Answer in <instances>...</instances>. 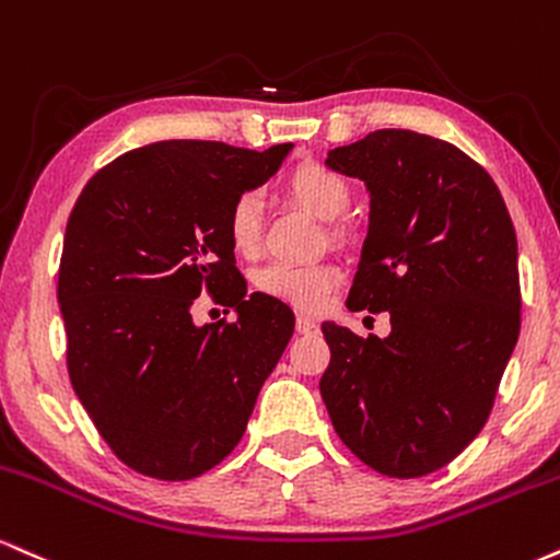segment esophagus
I'll return each instance as SVG.
<instances>
[{
	"instance_id": "1",
	"label": "esophagus",
	"mask_w": 560,
	"mask_h": 560,
	"mask_svg": "<svg viewBox=\"0 0 560 560\" xmlns=\"http://www.w3.org/2000/svg\"><path fill=\"white\" fill-rule=\"evenodd\" d=\"M295 330H299L301 335H312L319 330V325H317V319L308 317V314H299V319H295Z\"/></svg>"
}]
</instances>
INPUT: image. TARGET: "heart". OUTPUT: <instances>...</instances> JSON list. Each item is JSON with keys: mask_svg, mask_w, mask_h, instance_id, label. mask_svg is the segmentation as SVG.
<instances>
[{"mask_svg": "<svg viewBox=\"0 0 560 560\" xmlns=\"http://www.w3.org/2000/svg\"><path fill=\"white\" fill-rule=\"evenodd\" d=\"M282 188L291 199L319 220H338L351 203V188L346 177L322 162H301L282 177ZM261 201L256 194H241L230 203L228 235L233 248L252 256L259 246ZM256 288L269 299L285 301L299 308L317 312L327 304L335 285L340 282V269L335 265H267L256 272Z\"/></svg>", "mask_w": 560, "mask_h": 560, "instance_id": "heart-1", "label": "heart"}]
</instances>
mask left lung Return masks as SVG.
I'll return each mask as SVG.
<instances>
[{
    "instance_id": "1",
    "label": "left lung",
    "mask_w": 560,
    "mask_h": 560,
    "mask_svg": "<svg viewBox=\"0 0 560 560\" xmlns=\"http://www.w3.org/2000/svg\"><path fill=\"white\" fill-rule=\"evenodd\" d=\"M370 194L346 306L390 312L387 338L322 322L319 393L335 432L374 471L443 469L488 422L522 327L514 222L492 177L448 141L374 130L327 151Z\"/></svg>"
}]
</instances>
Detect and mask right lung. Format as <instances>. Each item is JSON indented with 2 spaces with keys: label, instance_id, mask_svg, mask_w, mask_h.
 I'll return each instance as SVG.
<instances>
[{
  "label": "right lung",
  "instance_id": "obj_1",
  "mask_svg": "<svg viewBox=\"0 0 560 560\" xmlns=\"http://www.w3.org/2000/svg\"><path fill=\"white\" fill-rule=\"evenodd\" d=\"M291 149L156 141L98 170L72 207L57 282L70 383L141 475L180 482L220 464L291 340L293 312L246 293L228 235L235 196L267 183ZM201 290L236 322L196 326Z\"/></svg>",
  "mask_w": 560,
  "mask_h": 560
}]
</instances>
